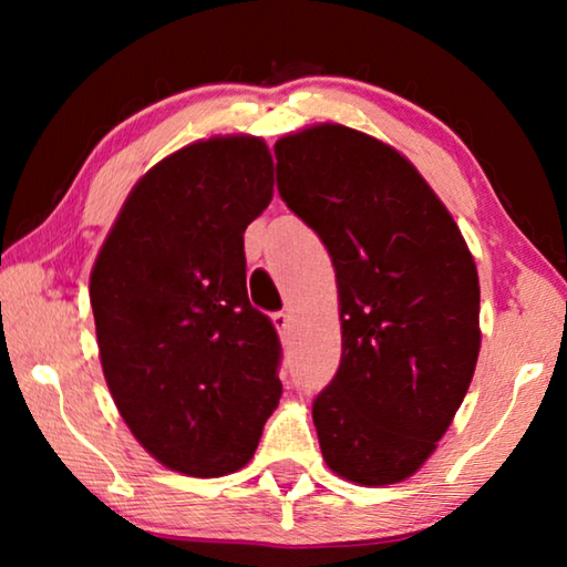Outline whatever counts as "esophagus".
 <instances>
[{"label": "esophagus", "instance_id": "1", "mask_svg": "<svg viewBox=\"0 0 567 567\" xmlns=\"http://www.w3.org/2000/svg\"><path fill=\"white\" fill-rule=\"evenodd\" d=\"M272 324H275V330L280 332V338H285V334L290 332V315H287V312H275L272 315Z\"/></svg>", "mask_w": 567, "mask_h": 567}]
</instances>
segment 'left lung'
<instances>
[{"instance_id":"1","label":"left lung","mask_w":567,"mask_h":567,"mask_svg":"<svg viewBox=\"0 0 567 567\" xmlns=\"http://www.w3.org/2000/svg\"><path fill=\"white\" fill-rule=\"evenodd\" d=\"M277 189L338 277L342 360L312 405L328 467L402 483L427 463L480 354V280L453 215L395 147L322 122L275 142Z\"/></svg>"}]
</instances>
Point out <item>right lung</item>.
<instances>
[{
    "label": "right lung",
    "instance_id": "right-lung-1",
    "mask_svg": "<svg viewBox=\"0 0 567 567\" xmlns=\"http://www.w3.org/2000/svg\"><path fill=\"white\" fill-rule=\"evenodd\" d=\"M272 169L270 147L252 134L172 152L132 187L92 267L114 405L175 473L245 467L282 395L280 340L249 305L243 239L270 205Z\"/></svg>",
    "mask_w": 567,
    "mask_h": 567
}]
</instances>
